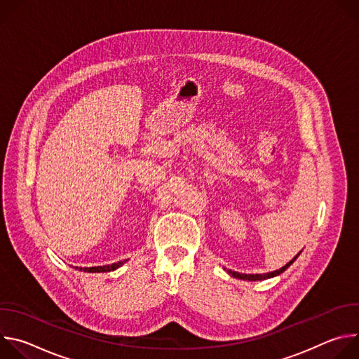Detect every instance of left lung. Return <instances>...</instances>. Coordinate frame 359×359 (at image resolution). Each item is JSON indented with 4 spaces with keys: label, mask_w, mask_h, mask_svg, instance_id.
<instances>
[{
    "label": "left lung",
    "mask_w": 359,
    "mask_h": 359,
    "mask_svg": "<svg viewBox=\"0 0 359 359\" xmlns=\"http://www.w3.org/2000/svg\"><path fill=\"white\" fill-rule=\"evenodd\" d=\"M299 254H297L295 257L290 262V263H287L284 267H281L280 270H276V271H271V273H266V274H241V273H236V271H231V270H227V273L230 274V276H233V277H236V278H241V280H248V281H257V280H266V278H270V277H274V276H278V274H281L283 271H285L294 262H295V259L298 257Z\"/></svg>",
    "instance_id": "obj_1"
}]
</instances>
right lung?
<instances>
[{
	"label": "right lung",
	"instance_id": "obj_1",
	"mask_svg": "<svg viewBox=\"0 0 359 359\" xmlns=\"http://www.w3.org/2000/svg\"><path fill=\"white\" fill-rule=\"evenodd\" d=\"M126 262V260H125ZM125 262H119V263H114V264H111V266H102V267H85V269H82V267H75V269H78L79 271H88V273H108V271H114V270H116L118 267H121Z\"/></svg>",
	"mask_w": 359,
	"mask_h": 359
}]
</instances>
